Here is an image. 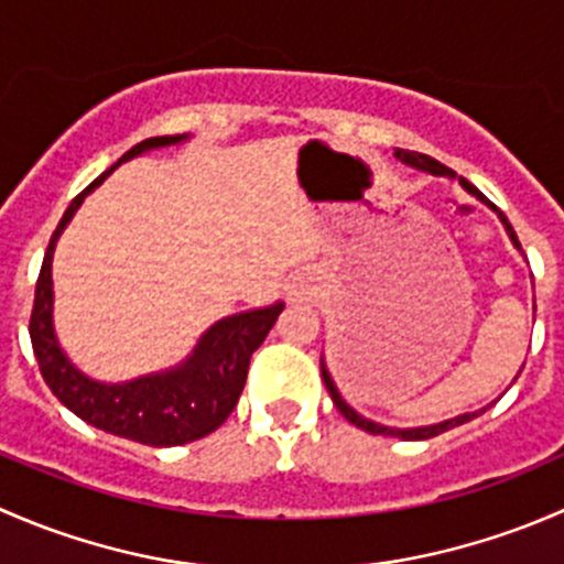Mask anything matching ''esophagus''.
<instances>
[{"label": "esophagus", "instance_id": "obj_1", "mask_svg": "<svg viewBox=\"0 0 564 564\" xmlns=\"http://www.w3.org/2000/svg\"><path fill=\"white\" fill-rule=\"evenodd\" d=\"M311 294H314V292H311V289H308V283H303V281H300V283H294V286H292V292H289V297H292L294 303H297V300H308Z\"/></svg>", "mask_w": 564, "mask_h": 564}]
</instances>
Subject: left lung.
Listing matches in <instances>:
<instances>
[{
    "mask_svg": "<svg viewBox=\"0 0 564 564\" xmlns=\"http://www.w3.org/2000/svg\"><path fill=\"white\" fill-rule=\"evenodd\" d=\"M395 158H398V161H401V163H406V166L417 169V172H425V174H431V176H447V180H456V172H451V169H447V166H442V163L434 161V158L420 155V152L395 150ZM458 185L464 187V191L469 193V196H475L477 202L486 204L488 209H494V213H497V218L502 220V226H505V231H508V237H510V242H513V248L521 250L519 237H516L513 226L508 224V218H505V215L499 213V209L494 207V204L488 202V198L482 196V193L477 191L475 185H471V182H466L464 176H458ZM521 368H524V366H521ZM519 373H521V371H519ZM519 373H516V379H519ZM322 379H324V388H327V392H329V398H333V403H335V406H338V412L344 414V417L349 420L351 425H357V429L368 431V434H373V436H398V440H431V436L445 434V431L456 429V425L469 423V420H475L477 414H482L488 406H494V403H497V401H491V403H488V406L475 409V412H464V414H458V417L442 420V423H434V425H417V429H395V425H382V423H377V420H368V417H362L360 412H355V409H351L349 403L344 401V395H340L338 388H335V382H333V377H329V371H327V366H324V360H322ZM516 379H513V382H516Z\"/></svg>",
    "mask_w": 564,
    "mask_h": 564,
    "instance_id": "obj_1",
    "label": "left lung"
}]
</instances>
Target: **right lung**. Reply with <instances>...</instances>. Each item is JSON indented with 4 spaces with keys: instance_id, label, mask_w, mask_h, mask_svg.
<instances>
[{
    "instance_id": "add662e5",
    "label": "right lung",
    "mask_w": 564,
    "mask_h": 564,
    "mask_svg": "<svg viewBox=\"0 0 564 564\" xmlns=\"http://www.w3.org/2000/svg\"><path fill=\"white\" fill-rule=\"evenodd\" d=\"M182 141H187V133L155 135V139L141 141L133 150L124 152L108 172L100 174L87 191L73 198L45 250L35 289V308L30 318L32 349H35L40 373L51 392L84 423L150 447L196 442L226 423L246 388L250 355L259 349L283 311V303H272L267 308L240 311V314L218 318L213 327L204 329L185 360L166 371L144 373L128 382H100V379L87 377L62 349L54 329V281H51L56 240L67 229L84 198L95 187L104 185L113 169L144 152L163 150Z\"/></svg>"
}]
</instances>
